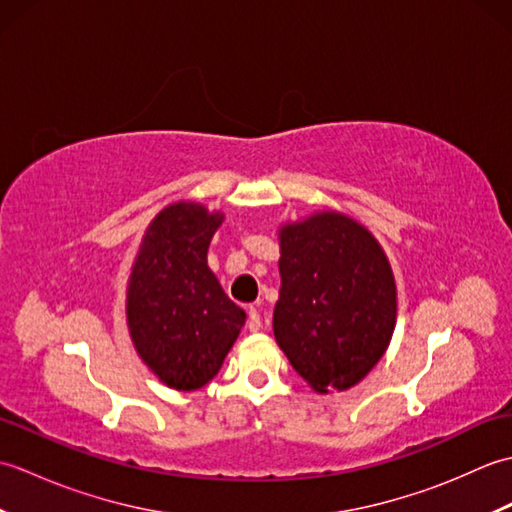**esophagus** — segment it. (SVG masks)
<instances>
[{
	"label": "esophagus",
	"instance_id": "34e87169",
	"mask_svg": "<svg viewBox=\"0 0 512 512\" xmlns=\"http://www.w3.org/2000/svg\"><path fill=\"white\" fill-rule=\"evenodd\" d=\"M259 328H262V319H259V312L255 306L248 308V330L250 332H257Z\"/></svg>",
	"mask_w": 512,
	"mask_h": 512
}]
</instances>
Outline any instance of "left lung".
<instances>
[{
	"label": "left lung",
	"instance_id": "1",
	"mask_svg": "<svg viewBox=\"0 0 512 512\" xmlns=\"http://www.w3.org/2000/svg\"><path fill=\"white\" fill-rule=\"evenodd\" d=\"M277 235L275 339L317 394L350 389L383 358L396 328V279L385 250L339 211L286 222Z\"/></svg>",
	"mask_w": 512,
	"mask_h": 512
}]
</instances>
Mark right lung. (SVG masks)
Returning a JSON list of instances; mask_svg holds the SVG:
<instances>
[{
  "label": "right lung",
  "instance_id": "right-lung-1",
  "mask_svg": "<svg viewBox=\"0 0 512 512\" xmlns=\"http://www.w3.org/2000/svg\"><path fill=\"white\" fill-rule=\"evenodd\" d=\"M222 211L200 202L165 206L140 239L125 314L134 350L160 383L195 391L220 372L246 323L206 264Z\"/></svg>",
  "mask_w": 512,
  "mask_h": 512
}]
</instances>
